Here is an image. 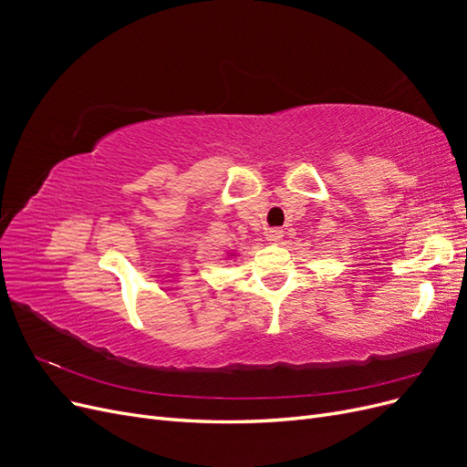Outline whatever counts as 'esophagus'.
<instances>
[{
    "instance_id": "obj_1",
    "label": "esophagus",
    "mask_w": 467,
    "mask_h": 467,
    "mask_svg": "<svg viewBox=\"0 0 467 467\" xmlns=\"http://www.w3.org/2000/svg\"><path fill=\"white\" fill-rule=\"evenodd\" d=\"M266 237H268V242L280 244V242H282V237H285V232H282L280 228H273V230H268V232H266Z\"/></svg>"
}]
</instances>
